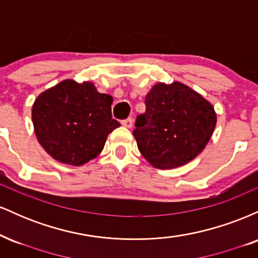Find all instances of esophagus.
Listing matches in <instances>:
<instances>
[{
  "label": "esophagus",
  "mask_w": 258,
  "mask_h": 258,
  "mask_svg": "<svg viewBox=\"0 0 258 258\" xmlns=\"http://www.w3.org/2000/svg\"><path fill=\"white\" fill-rule=\"evenodd\" d=\"M122 126L123 127H126V128H131L132 127V125H133V120L131 119V117H130V119H126V120H123L122 122Z\"/></svg>",
  "instance_id": "34e87169"
}]
</instances>
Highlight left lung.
<instances>
[{"mask_svg": "<svg viewBox=\"0 0 258 258\" xmlns=\"http://www.w3.org/2000/svg\"><path fill=\"white\" fill-rule=\"evenodd\" d=\"M133 131L138 150L153 167H180L203 152L217 122L214 105L182 82H158Z\"/></svg>", "mask_w": 258, "mask_h": 258, "instance_id": "1", "label": "left lung"}]
</instances>
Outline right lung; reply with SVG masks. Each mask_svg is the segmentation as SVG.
Returning <instances> with one entry per match:
<instances>
[{"label": "right lung", "instance_id": "obj_1", "mask_svg": "<svg viewBox=\"0 0 258 258\" xmlns=\"http://www.w3.org/2000/svg\"><path fill=\"white\" fill-rule=\"evenodd\" d=\"M111 104L112 97L90 81L59 82L32 104L38 143L61 164L81 166L102 153L109 133L120 126L111 117Z\"/></svg>", "mask_w": 258, "mask_h": 258}]
</instances>
